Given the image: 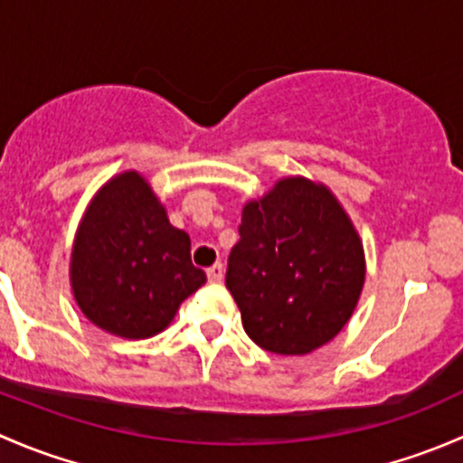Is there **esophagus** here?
Instances as JSON below:
<instances>
[{"instance_id": "obj_1", "label": "esophagus", "mask_w": 463, "mask_h": 463, "mask_svg": "<svg viewBox=\"0 0 463 463\" xmlns=\"http://www.w3.org/2000/svg\"><path fill=\"white\" fill-rule=\"evenodd\" d=\"M205 273H208L210 282H222V278H223V266H222V261H217V264L210 266V269L205 270Z\"/></svg>"}]
</instances>
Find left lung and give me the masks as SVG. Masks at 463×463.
Instances as JSON below:
<instances>
[{"label": "left lung", "mask_w": 463, "mask_h": 463, "mask_svg": "<svg viewBox=\"0 0 463 463\" xmlns=\"http://www.w3.org/2000/svg\"><path fill=\"white\" fill-rule=\"evenodd\" d=\"M363 282V244L325 185L291 176L244 205L226 288L261 349L296 356L329 343L352 318Z\"/></svg>", "instance_id": "8db88e82"}]
</instances>
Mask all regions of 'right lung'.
Masks as SVG:
<instances>
[{
  "instance_id": "right-lung-1",
  "label": "right lung",
  "mask_w": 463,
  "mask_h": 463,
  "mask_svg": "<svg viewBox=\"0 0 463 463\" xmlns=\"http://www.w3.org/2000/svg\"><path fill=\"white\" fill-rule=\"evenodd\" d=\"M205 282L190 260V237L137 172L93 197L71 253V287L82 314L120 338H149Z\"/></svg>"
}]
</instances>
